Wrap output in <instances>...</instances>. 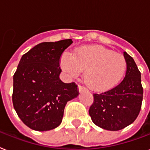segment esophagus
I'll list each match as a JSON object with an SVG mask.
<instances>
[{
    "label": "esophagus",
    "instance_id": "1",
    "mask_svg": "<svg viewBox=\"0 0 150 150\" xmlns=\"http://www.w3.org/2000/svg\"><path fill=\"white\" fill-rule=\"evenodd\" d=\"M86 90H87L85 87H83V86H79V92H83V91H86Z\"/></svg>",
    "mask_w": 150,
    "mask_h": 150
}]
</instances>
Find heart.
<instances>
[{
    "label": "heart",
    "instance_id": "b5f03b06",
    "mask_svg": "<svg viewBox=\"0 0 150 150\" xmlns=\"http://www.w3.org/2000/svg\"><path fill=\"white\" fill-rule=\"evenodd\" d=\"M62 67L69 77H78L85 71L84 79L90 88L107 91L115 86L126 70L123 54L100 46L79 48L72 56L65 54Z\"/></svg>",
    "mask_w": 150,
    "mask_h": 150
}]
</instances>
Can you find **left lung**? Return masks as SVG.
Returning a JSON list of instances; mask_svg holds the SVG:
<instances>
[{"mask_svg":"<svg viewBox=\"0 0 150 150\" xmlns=\"http://www.w3.org/2000/svg\"><path fill=\"white\" fill-rule=\"evenodd\" d=\"M123 54L127 63L124 79L112 89L93 95L94 102L88 111L96 126L109 131H118L132 124L142 106L141 73L134 59L126 52Z\"/></svg>","mask_w":150,"mask_h":150,"instance_id":"left-lung-1","label":"left lung"}]
</instances>
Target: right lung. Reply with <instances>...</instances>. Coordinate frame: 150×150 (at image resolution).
Wrapping results in <instances>:
<instances>
[{
    "label": "right lung",
    "mask_w": 150,
    "mask_h": 150,
    "mask_svg": "<svg viewBox=\"0 0 150 150\" xmlns=\"http://www.w3.org/2000/svg\"><path fill=\"white\" fill-rule=\"evenodd\" d=\"M71 39L42 42L23 54L13 78L12 101L18 117L36 131L58 127L69 101L79 96L75 82L59 79L60 58Z\"/></svg>",
    "instance_id": "right-lung-1"
}]
</instances>
